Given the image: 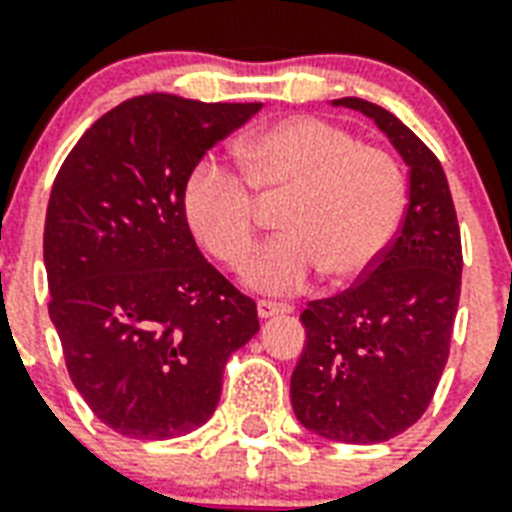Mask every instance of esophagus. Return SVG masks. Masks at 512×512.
<instances>
[{
  "label": "esophagus",
  "instance_id": "34e87169",
  "mask_svg": "<svg viewBox=\"0 0 512 512\" xmlns=\"http://www.w3.org/2000/svg\"><path fill=\"white\" fill-rule=\"evenodd\" d=\"M292 306L287 303H273V300H257V317L260 319H271V317H282V314H290Z\"/></svg>",
  "mask_w": 512,
  "mask_h": 512
}]
</instances>
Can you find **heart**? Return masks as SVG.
I'll use <instances>...</instances> for the list:
<instances>
[{"mask_svg":"<svg viewBox=\"0 0 512 512\" xmlns=\"http://www.w3.org/2000/svg\"><path fill=\"white\" fill-rule=\"evenodd\" d=\"M236 155L249 188L204 158L187 177L182 206L198 244L239 271L257 241L254 196L287 198L279 209L282 236L247 268L255 290H298L319 271L333 284L357 282L395 239L405 212L403 171L349 131L319 117H284L249 134Z\"/></svg>","mask_w":512,"mask_h":512,"instance_id":"heart-1","label":"heart"}]
</instances>
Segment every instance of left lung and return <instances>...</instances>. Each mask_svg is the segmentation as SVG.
Instances as JSON below:
<instances>
[{"instance_id":"left-lung-1","label":"left lung","mask_w":512,"mask_h":512,"mask_svg":"<svg viewBox=\"0 0 512 512\" xmlns=\"http://www.w3.org/2000/svg\"><path fill=\"white\" fill-rule=\"evenodd\" d=\"M362 112L408 166V209L397 239L357 287L311 300L300 314L306 346L292 370V411L308 432L338 443H384L416 424L448 360L462 239L443 166L427 144L373 101Z\"/></svg>"}]
</instances>
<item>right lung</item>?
Segmentation results:
<instances>
[{"mask_svg": "<svg viewBox=\"0 0 512 512\" xmlns=\"http://www.w3.org/2000/svg\"><path fill=\"white\" fill-rule=\"evenodd\" d=\"M260 107L144 93L101 115L53 182L50 322L77 392L126 438L206 424L225 362L260 330L255 300L201 255L182 206L206 150Z\"/></svg>", "mask_w": 512, "mask_h": 512, "instance_id": "right-lung-1", "label": "right lung"}]
</instances>
